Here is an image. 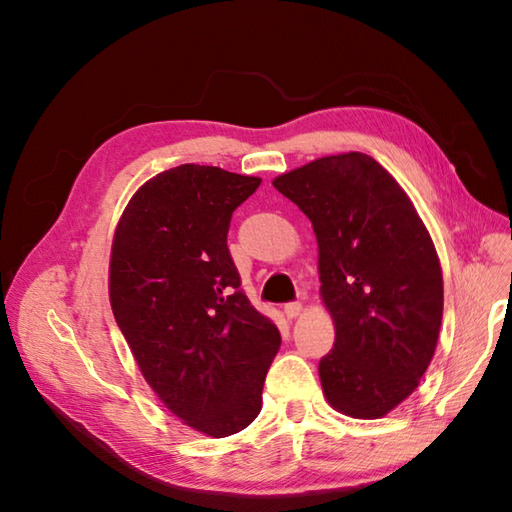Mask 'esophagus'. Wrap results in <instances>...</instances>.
<instances>
[{"label": "esophagus", "instance_id": "1", "mask_svg": "<svg viewBox=\"0 0 512 512\" xmlns=\"http://www.w3.org/2000/svg\"><path fill=\"white\" fill-rule=\"evenodd\" d=\"M283 311H285L287 319H296L302 313V304L300 302H289V304H285Z\"/></svg>", "mask_w": 512, "mask_h": 512}]
</instances>
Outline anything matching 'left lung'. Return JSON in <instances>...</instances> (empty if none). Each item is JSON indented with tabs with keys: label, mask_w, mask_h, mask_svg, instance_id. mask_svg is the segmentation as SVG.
<instances>
[{
	"label": "left lung",
	"mask_w": 512,
	"mask_h": 512,
	"mask_svg": "<svg viewBox=\"0 0 512 512\" xmlns=\"http://www.w3.org/2000/svg\"><path fill=\"white\" fill-rule=\"evenodd\" d=\"M309 216L334 347L319 379L334 410L382 418L418 388L440 339V257L412 199L362 152L311 160L272 180Z\"/></svg>",
	"instance_id": "1"
}]
</instances>
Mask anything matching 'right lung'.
I'll use <instances>...</instances> for the list:
<instances>
[{
	"instance_id": "obj_1",
	"label": "right lung",
	"mask_w": 512,
	"mask_h": 512,
	"mask_svg": "<svg viewBox=\"0 0 512 512\" xmlns=\"http://www.w3.org/2000/svg\"><path fill=\"white\" fill-rule=\"evenodd\" d=\"M261 178L180 165L130 197L113 233L109 300L145 382L184 425L227 437L261 410L281 347L227 248L231 214Z\"/></svg>"
}]
</instances>
